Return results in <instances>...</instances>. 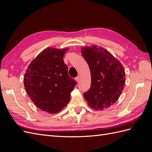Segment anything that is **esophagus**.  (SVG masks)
Returning a JSON list of instances; mask_svg holds the SVG:
<instances>
[{
  "label": "esophagus",
  "mask_w": 152,
  "mask_h": 152,
  "mask_svg": "<svg viewBox=\"0 0 152 152\" xmlns=\"http://www.w3.org/2000/svg\"><path fill=\"white\" fill-rule=\"evenodd\" d=\"M80 77L79 76H77V77H76V78H75V80L77 81V83H78V82H79V80H80Z\"/></svg>",
  "instance_id": "1"
}]
</instances>
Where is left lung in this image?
Masks as SVG:
<instances>
[{
	"instance_id": "obj_1",
	"label": "left lung",
	"mask_w": 152,
	"mask_h": 152,
	"mask_svg": "<svg viewBox=\"0 0 152 152\" xmlns=\"http://www.w3.org/2000/svg\"><path fill=\"white\" fill-rule=\"evenodd\" d=\"M90 69L91 86L84 97L91 108L104 110L113 104L125 85V72L119 61L108 50L97 46L81 48Z\"/></svg>"
}]
</instances>
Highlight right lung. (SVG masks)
I'll use <instances>...</instances> for the list:
<instances>
[{"instance_id": "obj_1", "label": "right lung", "mask_w": 152, "mask_h": 152, "mask_svg": "<svg viewBox=\"0 0 152 152\" xmlns=\"http://www.w3.org/2000/svg\"><path fill=\"white\" fill-rule=\"evenodd\" d=\"M68 48H47L28 66L24 77L29 97L38 108L50 114L67 105L70 94L77 84L68 75L63 57Z\"/></svg>"}]
</instances>
